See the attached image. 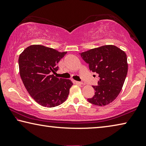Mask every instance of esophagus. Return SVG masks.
<instances>
[{"label": "esophagus", "mask_w": 146, "mask_h": 146, "mask_svg": "<svg viewBox=\"0 0 146 146\" xmlns=\"http://www.w3.org/2000/svg\"><path fill=\"white\" fill-rule=\"evenodd\" d=\"M73 83L77 84H82V82H79V81H76V80H73Z\"/></svg>", "instance_id": "34e87169"}]
</instances>
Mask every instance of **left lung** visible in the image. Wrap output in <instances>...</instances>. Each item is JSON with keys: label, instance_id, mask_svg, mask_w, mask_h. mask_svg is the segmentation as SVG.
I'll use <instances>...</instances> for the list:
<instances>
[{"label": "left lung", "instance_id": "obj_1", "mask_svg": "<svg viewBox=\"0 0 146 146\" xmlns=\"http://www.w3.org/2000/svg\"><path fill=\"white\" fill-rule=\"evenodd\" d=\"M80 54L90 70L98 74L100 78L98 85L92 86L95 94L87 100L98 106L111 103L120 93L127 77V54L114 45L102 46Z\"/></svg>", "mask_w": 146, "mask_h": 146}]
</instances>
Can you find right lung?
<instances>
[{
  "instance_id": "1",
  "label": "right lung",
  "mask_w": 146,
  "mask_h": 146,
  "mask_svg": "<svg viewBox=\"0 0 146 146\" xmlns=\"http://www.w3.org/2000/svg\"><path fill=\"white\" fill-rule=\"evenodd\" d=\"M67 54L40 44L26 48L19 56L20 77L30 96L43 107L54 108L66 100L73 85L69 79L56 77V64Z\"/></svg>"
}]
</instances>
